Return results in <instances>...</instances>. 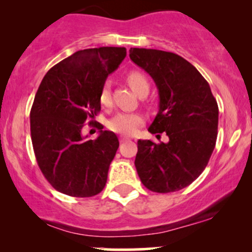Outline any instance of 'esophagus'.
Returning <instances> with one entry per match:
<instances>
[{
  "mask_svg": "<svg viewBox=\"0 0 252 252\" xmlns=\"http://www.w3.org/2000/svg\"><path fill=\"white\" fill-rule=\"evenodd\" d=\"M126 141H129V137H126V136H120V142L121 143L126 142Z\"/></svg>",
  "mask_w": 252,
  "mask_h": 252,
  "instance_id": "1",
  "label": "esophagus"
}]
</instances>
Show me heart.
I'll return each instance as SVG.
<instances>
[{
  "mask_svg": "<svg viewBox=\"0 0 252 252\" xmlns=\"http://www.w3.org/2000/svg\"><path fill=\"white\" fill-rule=\"evenodd\" d=\"M126 82L132 89V91L138 96H142L144 94H148L149 83L141 72H129L128 76H126ZM99 102L102 105H109L111 102V94H110V85L108 82L104 83L102 89H100ZM142 115L136 114V112H120L109 121L108 128L116 134L131 136L135 134L138 126H142Z\"/></svg>",
  "mask_w": 252,
  "mask_h": 252,
  "instance_id": "obj_1",
  "label": "heart"
}]
</instances>
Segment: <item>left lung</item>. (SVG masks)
Returning <instances> with one entry per match:
<instances>
[{
  "label": "left lung",
  "mask_w": 252,
  "mask_h": 252,
  "mask_svg": "<svg viewBox=\"0 0 252 252\" xmlns=\"http://www.w3.org/2000/svg\"><path fill=\"white\" fill-rule=\"evenodd\" d=\"M129 52L158 90L160 109L149 132L164 131L169 137L167 143L138 140L136 170L149 190L176 192L192 184L209 163L218 135V104L206 79L182 57L147 48Z\"/></svg>",
  "instance_id": "8db88e82"
}]
</instances>
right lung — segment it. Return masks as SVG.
<instances>
[{
    "mask_svg": "<svg viewBox=\"0 0 252 252\" xmlns=\"http://www.w3.org/2000/svg\"><path fill=\"white\" fill-rule=\"evenodd\" d=\"M126 56L124 47L78 51L54 65L37 89L31 110L32 143L43 176L60 193L88 198L105 186L120 146L117 136L99 124L96 140H85L82 129L100 111V89Z\"/></svg>",
    "mask_w": 252,
    "mask_h": 252,
    "instance_id": "add662e5",
    "label": "right lung"
}]
</instances>
